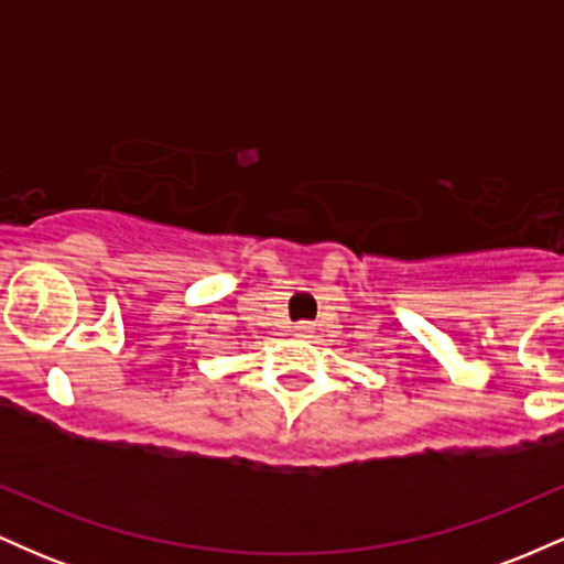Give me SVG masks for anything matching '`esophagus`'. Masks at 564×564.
I'll list each match as a JSON object with an SVG mask.
<instances>
[{"instance_id": "esophagus-1", "label": "esophagus", "mask_w": 564, "mask_h": 564, "mask_svg": "<svg viewBox=\"0 0 564 564\" xmlns=\"http://www.w3.org/2000/svg\"><path fill=\"white\" fill-rule=\"evenodd\" d=\"M313 334H315V326L310 321H300L294 326V336H300V339H310Z\"/></svg>"}]
</instances>
